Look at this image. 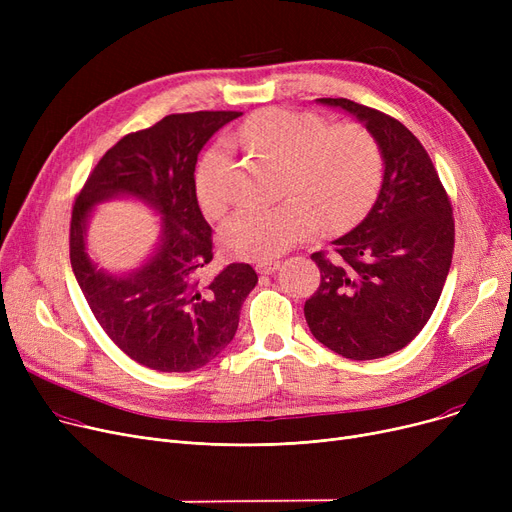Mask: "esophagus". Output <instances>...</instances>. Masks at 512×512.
Instances as JSON below:
<instances>
[{"label":"esophagus","mask_w":512,"mask_h":512,"mask_svg":"<svg viewBox=\"0 0 512 512\" xmlns=\"http://www.w3.org/2000/svg\"><path fill=\"white\" fill-rule=\"evenodd\" d=\"M280 267V261H259L257 265H255V270L259 272V274H274L276 270Z\"/></svg>","instance_id":"34e87169"}]
</instances>
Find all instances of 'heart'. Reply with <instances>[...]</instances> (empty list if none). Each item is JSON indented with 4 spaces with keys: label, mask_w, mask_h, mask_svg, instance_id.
Returning a JSON list of instances; mask_svg holds the SVG:
<instances>
[{
    "label": "heart",
    "mask_w": 512,
    "mask_h": 512,
    "mask_svg": "<svg viewBox=\"0 0 512 512\" xmlns=\"http://www.w3.org/2000/svg\"><path fill=\"white\" fill-rule=\"evenodd\" d=\"M230 145L284 161L286 197L270 207H242L222 226L224 251L234 259H272L326 226L357 222L373 205L384 176L382 149L355 122L330 126L309 112L267 107L251 114L228 139ZM232 159L215 143L199 161L195 195L199 207L218 218L232 199Z\"/></svg>",
    "instance_id": "b5f03b06"
}]
</instances>
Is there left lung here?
Here are the masks:
<instances>
[{
    "label": "left lung",
    "instance_id": "1",
    "mask_svg": "<svg viewBox=\"0 0 512 512\" xmlns=\"http://www.w3.org/2000/svg\"><path fill=\"white\" fill-rule=\"evenodd\" d=\"M317 101L361 120L386 168L367 218L332 251L311 255L321 280L305 301V319L330 351L380 359L405 348L438 305L454 253L452 205L432 157L405 124L344 97Z\"/></svg>",
    "mask_w": 512,
    "mask_h": 512
}]
</instances>
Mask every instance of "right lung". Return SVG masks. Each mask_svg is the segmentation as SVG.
Here are the masks:
<instances>
[{
	"label": "right lung",
	"instance_id": "add662e5",
	"mask_svg": "<svg viewBox=\"0 0 512 512\" xmlns=\"http://www.w3.org/2000/svg\"><path fill=\"white\" fill-rule=\"evenodd\" d=\"M240 112L170 114L130 132L97 161L74 197L70 263L103 332L124 355L155 371H195L232 342L240 307L257 284L249 263H230L213 280L211 226L195 195V166L203 145ZM114 194H132L165 218L156 257L126 279L105 275L84 251L90 207Z\"/></svg>",
	"mask_w": 512,
	"mask_h": 512
}]
</instances>
